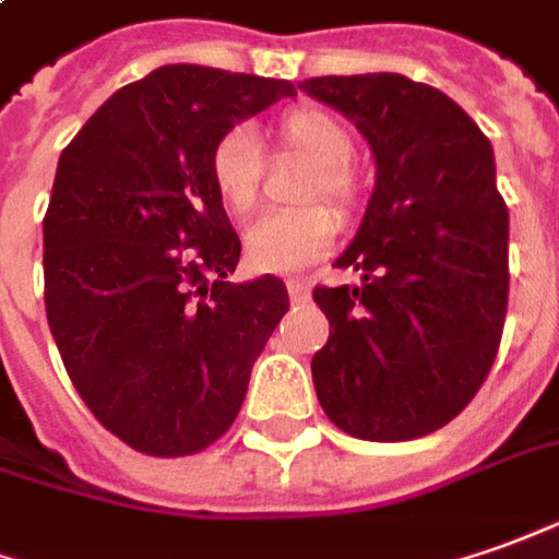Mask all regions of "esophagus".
<instances>
[{"mask_svg": "<svg viewBox=\"0 0 559 559\" xmlns=\"http://www.w3.org/2000/svg\"><path fill=\"white\" fill-rule=\"evenodd\" d=\"M287 294H290L294 302H306V299H309V284L299 278H290L287 281Z\"/></svg>", "mask_w": 559, "mask_h": 559, "instance_id": "1", "label": "esophagus"}]
</instances>
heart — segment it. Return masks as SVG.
I'll return each instance as SVG.
<instances>
[{
    "label": "heart",
    "mask_w": 559,
    "mask_h": 559,
    "mask_svg": "<svg viewBox=\"0 0 559 559\" xmlns=\"http://www.w3.org/2000/svg\"><path fill=\"white\" fill-rule=\"evenodd\" d=\"M275 140L284 152H296L311 162V174L299 199H328L336 211H348L358 201V180L352 170V134L343 121L318 106H296L275 124ZM211 183L216 199L235 216L253 214L263 183V150L248 124H235L211 150ZM340 231L333 211L309 204L296 211H275L253 223L245 235V257L260 272L290 275L321 260Z\"/></svg>",
    "instance_id": "b5f03b06"
}]
</instances>
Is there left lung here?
<instances>
[{
	"label": "left lung",
	"instance_id": "left-lung-1",
	"mask_svg": "<svg viewBox=\"0 0 559 559\" xmlns=\"http://www.w3.org/2000/svg\"><path fill=\"white\" fill-rule=\"evenodd\" d=\"M299 88L355 121L376 158L358 235L333 263L360 284L311 294L330 321L311 358L318 401L352 438H423L468 407L502 343L508 207L492 146L443 91L397 72Z\"/></svg>",
	"mask_w": 559,
	"mask_h": 559
}]
</instances>
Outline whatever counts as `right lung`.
<instances>
[{
  "label": "right lung",
  "instance_id": "1",
  "mask_svg": "<svg viewBox=\"0 0 559 559\" xmlns=\"http://www.w3.org/2000/svg\"><path fill=\"white\" fill-rule=\"evenodd\" d=\"M296 88L170 63L106 100L60 152L45 311L82 401L136 453L192 455L235 423L253 360L290 309L275 275L231 284L241 241L211 150Z\"/></svg>",
  "mask_w": 559,
  "mask_h": 559
}]
</instances>
